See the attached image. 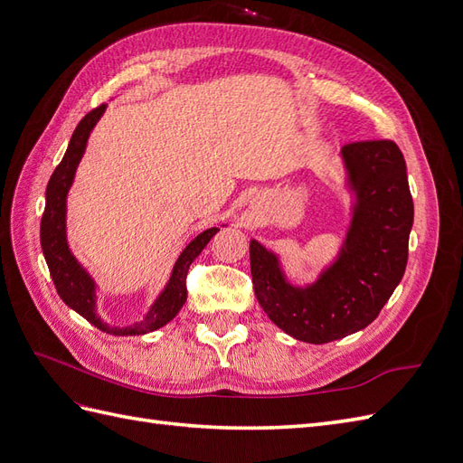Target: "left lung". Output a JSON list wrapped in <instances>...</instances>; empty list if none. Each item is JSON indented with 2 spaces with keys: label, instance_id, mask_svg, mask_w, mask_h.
<instances>
[{
  "label": "left lung",
  "instance_id": "1",
  "mask_svg": "<svg viewBox=\"0 0 463 463\" xmlns=\"http://www.w3.org/2000/svg\"><path fill=\"white\" fill-rule=\"evenodd\" d=\"M347 187L355 194L344 245L309 286H293L279 259L250 240L255 296L278 328L307 344H328L378 317L408 264L413 199L403 154L394 141L342 148Z\"/></svg>",
  "mask_w": 463,
  "mask_h": 463
}]
</instances>
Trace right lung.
Masks as SVG:
<instances>
[{
	"mask_svg": "<svg viewBox=\"0 0 463 463\" xmlns=\"http://www.w3.org/2000/svg\"><path fill=\"white\" fill-rule=\"evenodd\" d=\"M106 111V104L98 106L89 111L77 125L71 135V141L65 150V156L55 167L48 187H46V208L40 222V245L44 250V259L53 279V286L58 289L60 298L67 307H71L80 317H85L90 325L111 335H141L162 328L167 325L187 301V272L191 262L201 255L206 243L220 232V228H208L199 233L194 240L184 249V253L174 264V270L160 296L154 299L148 313L143 320L135 322L131 326H109L100 317L96 315V284L90 274L82 269L80 262L73 257L71 249L67 245V230H65V214H67V193L73 185L77 165L85 154L87 141L94 129L98 119Z\"/></svg>",
	"mask_w": 463,
	"mask_h": 463,
	"instance_id": "right-lung-1",
	"label": "right lung"
}]
</instances>
